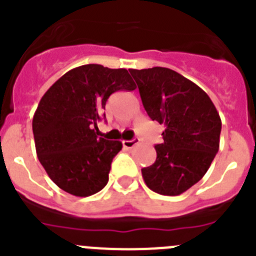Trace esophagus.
I'll return each instance as SVG.
<instances>
[{
	"label": "esophagus",
	"mask_w": 256,
	"mask_h": 256,
	"mask_svg": "<svg viewBox=\"0 0 256 256\" xmlns=\"http://www.w3.org/2000/svg\"><path fill=\"white\" fill-rule=\"evenodd\" d=\"M138 142H140L138 138L130 140V141H123V146L126 148H134L136 144H138Z\"/></svg>",
	"instance_id": "esophagus-1"
}]
</instances>
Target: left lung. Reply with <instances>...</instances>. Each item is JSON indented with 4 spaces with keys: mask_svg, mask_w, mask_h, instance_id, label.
Returning <instances> with one entry per match:
<instances>
[{
    "mask_svg": "<svg viewBox=\"0 0 256 256\" xmlns=\"http://www.w3.org/2000/svg\"><path fill=\"white\" fill-rule=\"evenodd\" d=\"M130 72L148 116L165 126L164 142L155 146V162L142 168V177L156 194L180 195L204 177L216 158L220 116L206 92L174 70Z\"/></svg>",
    "mask_w": 256,
    "mask_h": 256,
    "instance_id": "1",
    "label": "left lung"
}]
</instances>
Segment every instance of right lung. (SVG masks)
I'll return each mask as SVG.
<instances>
[{
	"mask_svg": "<svg viewBox=\"0 0 256 256\" xmlns=\"http://www.w3.org/2000/svg\"><path fill=\"white\" fill-rule=\"evenodd\" d=\"M123 90H136L128 70L88 64L69 70L40 98L32 124L38 160L70 195L87 198L106 186L123 144L97 137L92 128L110 94Z\"/></svg>",
	"mask_w": 256,
	"mask_h": 256,
	"instance_id": "obj_1",
	"label": "right lung"
}]
</instances>
